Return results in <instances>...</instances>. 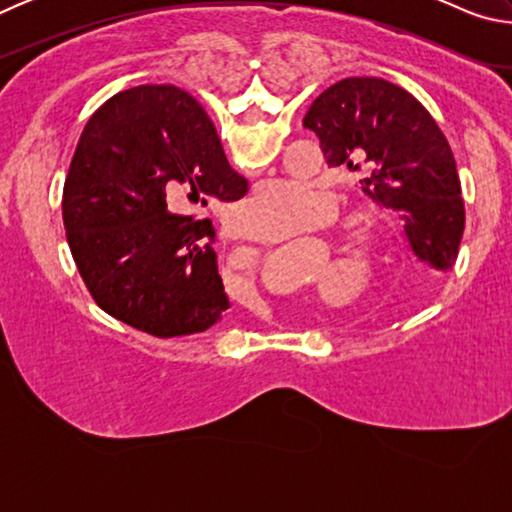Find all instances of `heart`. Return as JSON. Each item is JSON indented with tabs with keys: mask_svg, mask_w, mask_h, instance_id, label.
Instances as JSON below:
<instances>
[{
	"mask_svg": "<svg viewBox=\"0 0 512 512\" xmlns=\"http://www.w3.org/2000/svg\"><path fill=\"white\" fill-rule=\"evenodd\" d=\"M241 228L264 241H280L314 228L332 216L329 196L298 180H266L237 207ZM388 216L375 203H357L343 216L341 244L348 253L368 259L386 235Z\"/></svg>",
	"mask_w": 512,
	"mask_h": 512,
	"instance_id": "b5f03b06",
	"label": "heart"
}]
</instances>
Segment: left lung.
Returning a JSON list of instances; mask_svg holds the SVG:
<instances>
[{"label": "left lung", "mask_w": 512, "mask_h": 512, "mask_svg": "<svg viewBox=\"0 0 512 512\" xmlns=\"http://www.w3.org/2000/svg\"><path fill=\"white\" fill-rule=\"evenodd\" d=\"M302 126L316 133L329 167L366 171L361 189L402 216L424 266L452 271L465 228L461 180L447 137L413 94L352 76L316 97Z\"/></svg>", "instance_id": "left-lung-1"}]
</instances>
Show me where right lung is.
Instances as JSON below:
<instances>
[{"instance_id": "add662e5", "label": "right lung", "mask_w": 512, "mask_h": 512, "mask_svg": "<svg viewBox=\"0 0 512 512\" xmlns=\"http://www.w3.org/2000/svg\"><path fill=\"white\" fill-rule=\"evenodd\" d=\"M248 183L176 85H140L94 112L63 189L67 244L97 305L158 339L205 332L230 307L210 219L173 214L187 194L239 201Z\"/></svg>"}]
</instances>
